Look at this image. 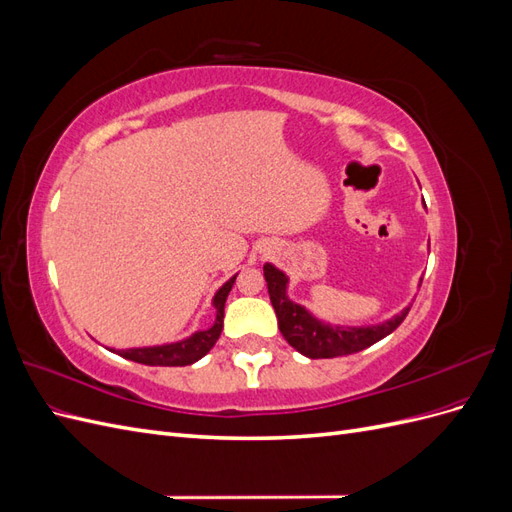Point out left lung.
Listing matches in <instances>:
<instances>
[{
    "instance_id": "left-lung-1",
    "label": "left lung",
    "mask_w": 512,
    "mask_h": 512,
    "mask_svg": "<svg viewBox=\"0 0 512 512\" xmlns=\"http://www.w3.org/2000/svg\"><path fill=\"white\" fill-rule=\"evenodd\" d=\"M265 280L269 288L271 305L275 309L277 324L286 342L301 352L307 359H333V356H344L361 352L369 346L380 342L382 337L391 335L404 318L408 316L410 307H404L393 318L380 324H369V327H342V324H331L316 318L307 307L294 303L288 297V275L277 269L271 262H265Z\"/></svg>"
}]
</instances>
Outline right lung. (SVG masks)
I'll return each instance as SVG.
<instances>
[{"label":"right lung","mask_w":512,"mask_h":512,"mask_svg":"<svg viewBox=\"0 0 512 512\" xmlns=\"http://www.w3.org/2000/svg\"><path fill=\"white\" fill-rule=\"evenodd\" d=\"M235 273L230 280L215 292V297L211 301L215 309V320L209 329L203 331H194L192 335L179 339V342H170V344H160V346H145V348H126V350H115L108 348L111 352L123 356V359L134 361V363H143V365H160V367H183V365H192L196 361L203 359V356L213 348V344L218 342V337L224 327V305L228 299V292L237 280Z\"/></svg>","instance_id":"1"}]
</instances>
